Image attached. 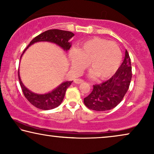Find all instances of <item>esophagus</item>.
Returning a JSON list of instances; mask_svg holds the SVG:
<instances>
[{
    "label": "esophagus",
    "instance_id": "1",
    "mask_svg": "<svg viewBox=\"0 0 154 154\" xmlns=\"http://www.w3.org/2000/svg\"><path fill=\"white\" fill-rule=\"evenodd\" d=\"M74 82H75V84H77V85H79V84H81L84 82V80L83 79H75V80H74Z\"/></svg>",
    "mask_w": 154,
    "mask_h": 154
}]
</instances>
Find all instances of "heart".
Wrapping results in <instances>:
<instances>
[{"label": "heart", "instance_id": "b5f03b06", "mask_svg": "<svg viewBox=\"0 0 154 154\" xmlns=\"http://www.w3.org/2000/svg\"><path fill=\"white\" fill-rule=\"evenodd\" d=\"M72 68L76 74H80L89 63L90 75L101 79L111 77L120 66L122 52L116 42L103 38L95 37L85 41L79 48L69 51Z\"/></svg>", "mask_w": 154, "mask_h": 154}]
</instances>
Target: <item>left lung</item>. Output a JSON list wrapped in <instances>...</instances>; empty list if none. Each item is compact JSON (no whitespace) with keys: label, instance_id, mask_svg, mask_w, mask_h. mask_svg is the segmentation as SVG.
<instances>
[{"label":"left lung","instance_id":"left-lung-1","mask_svg":"<svg viewBox=\"0 0 154 154\" xmlns=\"http://www.w3.org/2000/svg\"><path fill=\"white\" fill-rule=\"evenodd\" d=\"M132 65L128 51L122 63L111 78L100 85H94L84 103L89 109L106 111L112 109L121 102L130 87L132 79Z\"/></svg>","mask_w":154,"mask_h":154}]
</instances>
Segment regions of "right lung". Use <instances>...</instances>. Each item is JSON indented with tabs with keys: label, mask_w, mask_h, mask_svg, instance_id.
I'll return each mask as SVG.
<instances>
[{
	"label": "right lung",
	"mask_w": 154,
	"mask_h": 154,
	"mask_svg": "<svg viewBox=\"0 0 154 154\" xmlns=\"http://www.w3.org/2000/svg\"><path fill=\"white\" fill-rule=\"evenodd\" d=\"M74 36L75 34L72 32H68V31L60 29H50L46 31L33 38L27 47L24 50L20 58H22V55L31 45L40 42L53 43V44H56L61 47L64 51H67L71 47V43L69 42V40ZM18 78H19L22 92L26 99L36 108L45 110L53 109L60 105L63 98H64L67 89L72 82V81L65 82L60 84L58 87L53 89L52 91L44 94H38L31 91L30 90L25 87L20 77L19 71H18Z\"/></svg>",
	"instance_id": "1"
}]
</instances>
